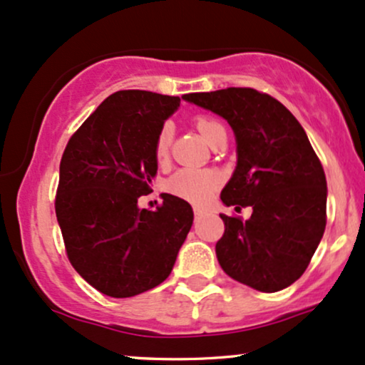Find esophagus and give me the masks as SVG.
<instances>
[{"label":"esophagus","instance_id":"obj_1","mask_svg":"<svg viewBox=\"0 0 365 365\" xmlns=\"http://www.w3.org/2000/svg\"><path fill=\"white\" fill-rule=\"evenodd\" d=\"M206 213V211L202 210V207H199V206H194V215H195V218H201V216Z\"/></svg>","mask_w":365,"mask_h":365}]
</instances>
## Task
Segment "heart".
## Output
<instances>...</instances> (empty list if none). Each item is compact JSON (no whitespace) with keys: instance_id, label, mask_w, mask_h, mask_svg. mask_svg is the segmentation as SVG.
<instances>
[{"instance_id":"obj_1","label":"heart","mask_w":365,"mask_h":365,"mask_svg":"<svg viewBox=\"0 0 365 365\" xmlns=\"http://www.w3.org/2000/svg\"><path fill=\"white\" fill-rule=\"evenodd\" d=\"M194 124L199 133L202 135L207 143L213 145L218 135L225 133V128L215 119L207 115H197L194 118ZM171 142H173V128L170 123L163 124L159 128L158 135L154 138V158L158 163L168 161L171 150ZM222 178L213 170H194V168H183L178 170L171 178L168 180L166 189L170 194L176 197L189 201L192 204H204L213 195V192L218 189Z\"/></svg>"}]
</instances>
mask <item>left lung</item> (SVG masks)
Masks as SVG:
<instances>
[{"label": "left lung", "mask_w": 365, "mask_h": 365, "mask_svg": "<svg viewBox=\"0 0 365 365\" xmlns=\"http://www.w3.org/2000/svg\"><path fill=\"white\" fill-rule=\"evenodd\" d=\"M225 118L237 138V168L222 190L227 206L253 207L250 220L220 215L216 258L227 275L275 293L307 270L326 228L327 185L305 130L279 100L253 88L183 95Z\"/></svg>", "instance_id": "1"}]
</instances>
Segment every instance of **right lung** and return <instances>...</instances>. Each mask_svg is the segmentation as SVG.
Listing matches in <instances>:
<instances>
[{
	"label": "right lung",
	"instance_id": "add662e5",
	"mask_svg": "<svg viewBox=\"0 0 365 365\" xmlns=\"http://www.w3.org/2000/svg\"><path fill=\"white\" fill-rule=\"evenodd\" d=\"M180 97L121 90L67 142L55 213L74 270L100 293L130 298L168 279L192 227L190 204L164 194L140 210L158 173L154 138Z\"/></svg>",
	"mask_w": 365,
	"mask_h": 365
}]
</instances>
